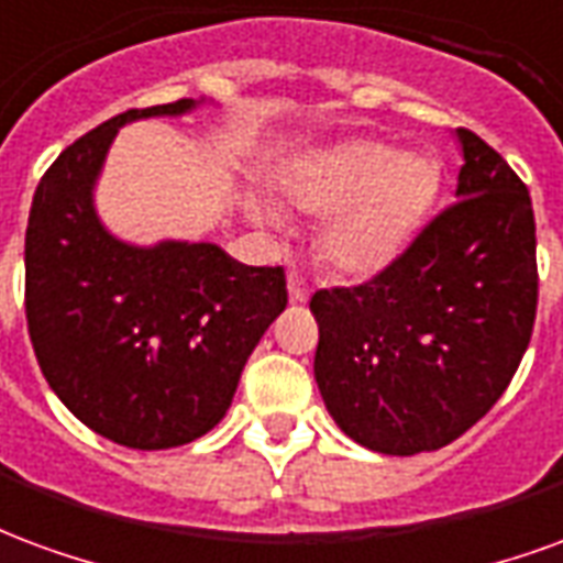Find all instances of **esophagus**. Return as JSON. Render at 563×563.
<instances>
[{
    "label": "esophagus",
    "mask_w": 563,
    "mask_h": 563,
    "mask_svg": "<svg viewBox=\"0 0 563 563\" xmlns=\"http://www.w3.org/2000/svg\"><path fill=\"white\" fill-rule=\"evenodd\" d=\"M287 294H290V299H294V302H306V299L311 297L309 278L299 276L297 269H294V273H287Z\"/></svg>",
    "instance_id": "1"
}]
</instances>
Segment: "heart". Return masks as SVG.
Here are the masks:
<instances>
[{
    "label": "heart",
    "instance_id": "b5f03b06",
    "mask_svg": "<svg viewBox=\"0 0 563 563\" xmlns=\"http://www.w3.org/2000/svg\"><path fill=\"white\" fill-rule=\"evenodd\" d=\"M438 195V167L426 155L375 141L335 143L297 162L285 197L306 212H330L323 254L347 276H372L408 245ZM264 216V212H261Z\"/></svg>",
    "mask_w": 563,
    "mask_h": 563
}]
</instances>
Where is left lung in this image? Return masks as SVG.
I'll list each match as a JSON object with an SVG mask.
<instances>
[{
  "instance_id": "obj_1",
  "label": "left lung",
  "mask_w": 563,
  "mask_h": 563,
  "mask_svg": "<svg viewBox=\"0 0 563 563\" xmlns=\"http://www.w3.org/2000/svg\"><path fill=\"white\" fill-rule=\"evenodd\" d=\"M450 207L377 276L323 287L314 380L347 438L375 453L441 450L483 420L537 318L534 209L510 164L459 129Z\"/></svg>"
}]
</instances>
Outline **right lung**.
I'll return each mask as SVG.
<instances>
[{"instance_id": "right-lung-1", "label": "right lung", "mask_w": 563, "mask_h": 563, "mask_svg": "<svg viewBox=\"0 0 563 563\" xmlns=\"http://www.w3.org/2000/svg\"><path fill=\"white\" fill-rule=\"evenodd\" d=\"M191 108L179 98L108 119L63 150L29 209L26 323L41 372L77 420L131 450L219 426L287 306L282 266H245L212 242L137 249L98 221L92 186L119 125Z\"/></svg>"}]
</instances>
